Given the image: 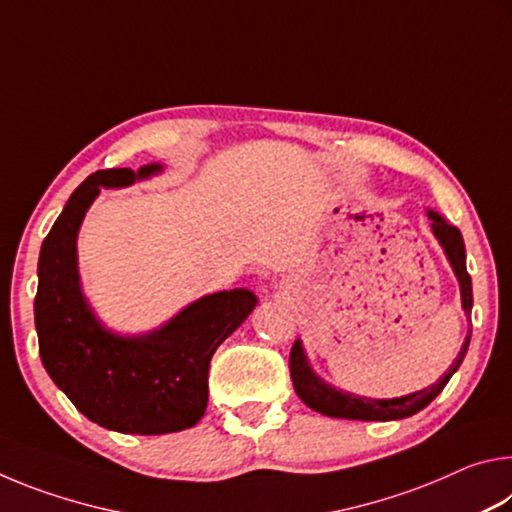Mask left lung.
I'll list each match as a JSON object with an SVG mask.
<instances>
[{"label": "left lung", "mask_w": 512, "mask_h": 512, "mask_svg": "<svg viewBox=\"0 0 512 512\" xmlns=\"http://www.w3.org/2000/svg\"><path fill=\"white\" fill-rule=\"evenodd\" d=\"M431 219V230L433 237L440 241L449 264L454 268V275L458 277V284H461V302L467 318L472 314V277L467 273L465 266V244L461 237V230L456 225L447 223L443 216L433 210H427ZM470 332L465 336V343L458 357L454 359L452 366L440 377L436 384L429 388H422V391L409 393L404 397H393V400H372V397H359L348 391H339V388L329 386L327 381L320 379L314 370H311L307 354L302 350V343L296 341L291 348L289 357V370H291V381L293 388L302 402H305L309 409H314L329 418H345V420H402L409 418V415L422 411L424 406L436 400V395L447 386V381L452 379L454 372L461 366L467 348H470Z\"/></svg>", "instance_id": "1"}]
</instances>
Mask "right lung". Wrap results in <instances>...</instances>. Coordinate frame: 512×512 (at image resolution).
Instances as JSON below:
<instances>
[{"instance_id": "add662e5", "label": "right lung", "mask_w": 512, "mask_h": 512, "mask_svg": "<svg viewBox=\"0 0 512 512\" xmlns=\"http://www.w3.org/2000/svg\"><path fill=\"white\" fill-rule=\"evenodd\" d=\"M162 164L140 171H97L76 187L42 241L36 332L42 366L85 418L119 433L183 431L203 418L207 372L216 348L257 305L248 289L210 293L169 323L140 336L110 332L81 291L76 237L101 187H128Z\"/></svg>"}]
</instances>
